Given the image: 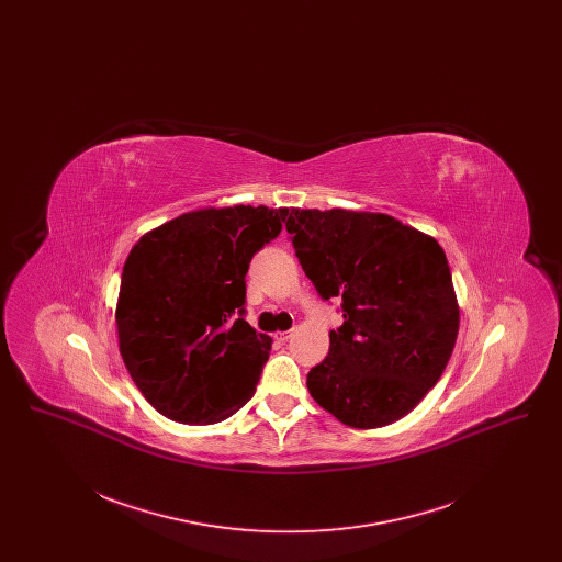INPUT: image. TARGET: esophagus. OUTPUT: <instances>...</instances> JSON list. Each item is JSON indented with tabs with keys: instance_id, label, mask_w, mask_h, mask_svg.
I'll return each mask as SVG.
<instances>
[{
	"instance_id": "esophagus-1",
	"label": "esophagus",
	"mask_w": 562,
	"mask_h": 562,
	"mask_svg": "<svg viewBox=\"0 0 562 562\" xmlns=\"http://www.w3.org/2000/svg\"><path fill=\"white\" fill-rule=\"evenodd\" d=\"M291 339V333L286 330V333H276V341H280V344H284V341H289Z\"/></svg>"
}]
</instances>
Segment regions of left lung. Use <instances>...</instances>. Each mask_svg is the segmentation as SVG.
<instances>
[{
    "instance_id": "obj_1",
    "label": "left lung",
    "mask_w": 562,
    "mask_h": 562,
    "mask_svg": "<svg viewBox=\"0 0 562 562\" xmlns=\"http://www.w3.org/2000/svg\"><path fill=\"white\" fill-rule=\"evenodd\" d=\"M294 255L344 324L307 373L312 398L349 428L390 426L445 373L459 305L440 244L381 213L291 209Z\"/></svg>"
}]
</instances>
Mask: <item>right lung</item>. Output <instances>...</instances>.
<instances>
[{
	"label": "right lung",
	"instance_id": "1",
	"mask_svg": "<svg viewBox=\"0 0 562 562\" xmlns=\"http://www.w3.org/2000/svg\"><path fill=\"white\" fill-rule=\"evenodd\" d=\"M289 209L181 214L136 241L117 296L120 353L164 417L206 426L252 398L271 339L244 321L246 271Z\"/></svg>",
	"mask_w": 562,
	"mask_h": 562
}]
</instances>
